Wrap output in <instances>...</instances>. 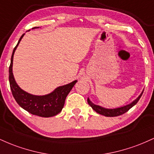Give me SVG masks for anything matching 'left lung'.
I'll return each mask as SVG.
<instances>
[{"mask_svg":"<svg viewBox=\"0 0 154 154\" xmlns=\"http://www.w3.org/2000/svg\"><path fill=\"white\" fill-rule=\"evenodd\" d=\"M143 93V91L142 93L140 94L139 96L137 97L135 100H133L131 103L128 104V105L126 106H124L116 108V109H106V108L100 106L95 105V104L92 103L91 100L89 99V98H88V103L92 107V109H93V110L96 111V112L98 113V114H101V115H103L105 116H110V117L111 116H117L125 114V113H126L127 111L130 110L132 106H134L138 102V100H140V97L142 96Z\"/></svg>","mask_w":154,"mask_h":154,"instance_id":"8db88e82","label":"left lung"}]
</instances>
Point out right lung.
Returning <instances> with one entry per match:
<instances>
[{
	"label": "right lung",
	"instance_id": "obj_1",
	"mask_svg": "<svg viewBox=\"0 0 154 154\" xmlns=\"http://www.w3.org/2000/svg\"><path fill=\"white\" fill-rule=\"evenodd\" d=\"M39 27H33L32 29ZM29 31V30H28ZM24 34L21 36L18 43L14 48L9 66V83L12 95L17 103L22 109L33 115L42 117H51L57 115L62 110L67 95L77 82L75 80L63 86L56 88L54 91L45 95H35L23 91L16 82L13 75V59L15 51Z\"/></svg>",
	"mask_w": 154,
	"mask_h": 154
}]
</instances>
